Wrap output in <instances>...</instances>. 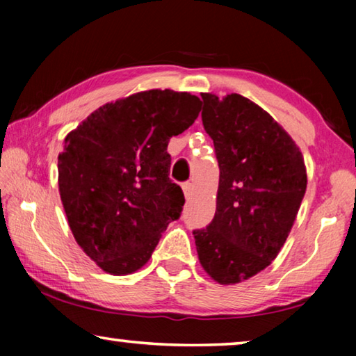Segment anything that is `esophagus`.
<instances>
[{
  "label": "esophagus",
  "mask_w": 356,
  "mask_h": 356,
  "mask_svg": "<svg viewBox=\"0 0 356 356\" xmlns=\"http://www.w3.org/2000/svg\"><path fill=\"white\" fill-rule=\"evenodd\" d=\"M182 188H184V193H185L186 200H190V197L193 196V191H195V186H193V184L186 182V184L182 185Z\"/></svg>",
  "instance_id": "34e87169"
}]
</instances>
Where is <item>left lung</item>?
<instances>
[{"mask_svg":"<svg viewBox=\"0 0 356 356\" xmlns=\"http://www.w3.org/2000/svg\"><path fill=\"white\" fill-rule=\"evenodd\" d=\"M202 124L220 166L216 212L193 231L197 257L220 284H237L278 256L303 201L306 166L287 131L240 94L202 92Z\"/></svg>","mask_w":356,"mask_h":356,"instance_id":"left-lung-1","label":"left lung"}]
</instances>
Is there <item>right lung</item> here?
I'll return each mask as SVG.
<instances>
[{"label":"right lung","mask_w":356,"mask_h":356,"mask_svg":"<svg viewBox=\"0 0 356 356\" xmlns=\"http://www.w3.org/2000/svg\"><path fill=\"white\" fill-rule=\"evenodd\" d=\"M200 97L150 89L105 104L64 138L59 195L76 243L104 272L140 270L182 212L170 179L172 136L201 111Z\"/></svg>","instance_id":"add662e5"}]
</instances>
